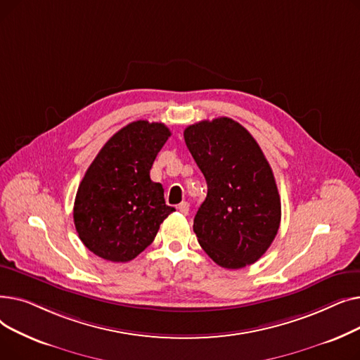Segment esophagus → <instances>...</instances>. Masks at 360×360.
<instances>
[{
  "label": "esophagus",
  "mask_w": 360,
  "mask_h": 360,
  "mask_svg": "<svg viewBox=\"0 0 360 360\" xmlns=\"http://www.w3.org/2000/svg\"><path fill=\"white\" fill-rule=\"evenodd\" d=\"M178 210L182 213V214H188L190 213V204H188L186 201H182L179 205H178Z\"/></svg>",
  "instance_id": "1"
}]
</instances>
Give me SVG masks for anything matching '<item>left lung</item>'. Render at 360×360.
<instances>
[{
	"mask_svg": "<svg viewBox=\"0 0 360 360\" xmlns=\"http://www.w3.org/2000/svg\"><path fill=\"white\" fill-rule=\"evenodd\" d=\"M184 139L207 182L194 217L201 248L220 267L251 266L270 248L281 219L266 156L248 129L226 117L186 127Z\"/></svg>",
	"mask_w": 360,
	"mask_h": 360,
	"instance_id": "left-lung-1",
	"label": "left lung"
}]
</instances>
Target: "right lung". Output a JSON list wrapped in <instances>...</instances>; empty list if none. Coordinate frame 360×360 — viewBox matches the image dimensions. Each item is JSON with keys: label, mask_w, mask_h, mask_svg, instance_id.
I'll use <instances>...</instances> for the list:
<instances>
[{"label": "right lung", "mask_w": 360, "mask_h": 360, "mask_svg": "<svg viewBox=\"0 0 360 360\" xmlns=\"http://www.w3.org/2000/svg\"><path fill=\"white\" fill-rule=\"evenodd\" d=\"M170 137L162 122L134 121L113 134L94 158L74 201V224L93 254L112 261L134 259L155 240L175 209L150 169Z\"/></svg>", "instance_id": "1"}]
</instances>
